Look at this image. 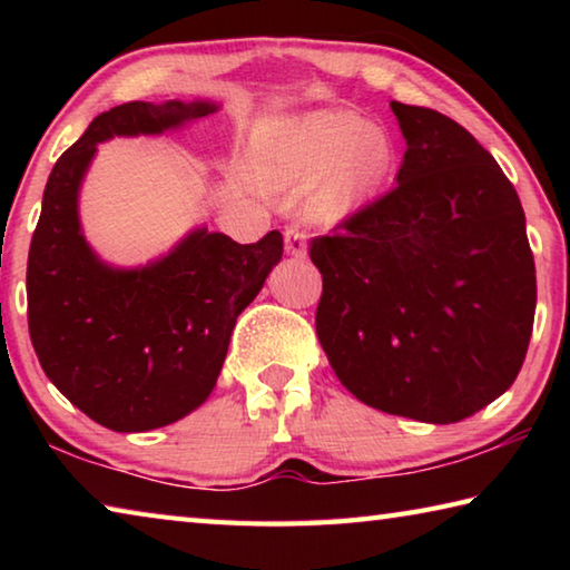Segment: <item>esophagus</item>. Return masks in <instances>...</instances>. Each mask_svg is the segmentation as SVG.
Wrapping results in <instances>:
<instances>
[{
	"label": "esophagus",
	"instance_id": "esophagus-1",
	"mask_svg": "<svg viewBox=\"0 0 570 570\" xmlns=\"http://www.w3.org/2000/svg\"><path fill=\"white\" fill-rule=\"evenodd\" d=\"M284 244H286V254L304 258L306 256V234L298 226H288L284 230Z\"/></svg>",
	"mask_w": 570,
	"mask_h": 570
}]
</instances>
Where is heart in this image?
I'll return each instance as SVG.
<instances>
[{
    "instance_id": "b5f03b06",
    "label": "heart",
    "mask_w": 570,
    "mask_h": 570,
    "mask_svg": "<svg viewBox=\"0 0 570 570\" xmlns=\"http://www.w3.org/2000/svg\"><path fill=\"white\" fill-rule=\"evenodd\" d=\"M394 163L387 132L350 110L274 120L264 132V168L274 188L312 190L306 214L336 226L377 196Z\"/></svg>"
}]
</instances>
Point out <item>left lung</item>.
<instances>
[{
    "instance_id": "left-lung-1",
    "label": "left lung",
    "mask_w": 570,
    "mask_h": 570,
    "mask_svg": "<svg viewBox=\"0 0 570 570\" xmlns=\"http://www.w3.org/2000/svg\"><path fill=\"white\" fill-rule=\"evenodd\" d=\"M397 188L312 240L316 336L374 410L450 424L515 382L535 316L525 214L495 158L450 120L392 102Z\"/></svg>"
}]
</instances>
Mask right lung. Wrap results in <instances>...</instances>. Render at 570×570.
Listing matches in <instances>:
<instances>
[{
  "mask_svg": "<svg viewBox=\"0 0 570 570\" xmlns=\"http://www.w3.org/2000/svg\"><path fill=\"white\" fill-rule=\"evenodd\" d=\"M220 108L214 100L125 102L98 115L47 178L27 258V322L50 382L90 420L148 432L208 400L238 314L282 262L278 230L258 244L193 228L138 268L105 264L80 226V186L98 142L160 135Z\"/></svg>",
  "mask_w": 570,
  "mask_h": 570,
  "instance_id": "obj_1",
  "label": "right lung"
}]
</instances>
